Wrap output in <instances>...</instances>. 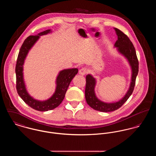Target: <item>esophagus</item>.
<instances>
[{"label": "esophagus", "instance_id": "1", "mask_svg": "<svg viewBox=\"0 0 156 156\" xmlns=\"http://www.w3.org/2000/svg\"><path fill=\"white\" fill-rule=\"evenodd\" d=\"M79 74H80L82 76H84L86 73V69L85 68H82L81 69L79 70Z\"/></svg>", "mask_w": 156, "mask_h": 156}]
</instances>
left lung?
I'll return each mask as SVG.
<instances>
[{"label": "left lung", "mask_w": 156, "mask_h": 156, "mask_svg": "<svg viewBox=\"0 0 156 156\" xmlns=\"http://www.w3.org/2000/svg\"><path fill=\"white\" fill-rule=\"evenodd\" d=\"M117 36V40L114 47L117 51L128 61L131 69V79L129 87L123 97L117 101L106 102L102 101L97 97L95 88L97 85V79L90 74L86 77L85 98L87 104L93 109L101 112H113L120 107L128 100L132 95L135 85V80L138 73L139 63L136 57L135 49L128 36L117 28H114Z\"/></svg>", "instance_id": "8db88e82"}]
</instances>
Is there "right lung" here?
I'll return each instance as SVG.
<instances>
[{"label":"right lung","instance_id":"right-lung-1","mask_svg":"<svg viewBox=\"0 0 156 156\" xmlns=\"http://www.w3.org/2000/svg\"><path fill=\"white\" fill-rule=\"evenodd\" d=\"M51 29L46 30L36 34L30 36L23 43L16 61L15 73L16 79V90L19 96L28 106L40 112H47L57 107L63 101L66 93L71 80L77 74L78 69H68L61 70L56 78L55 90L48 99L41 101L34 99L29 94L26 88L24 79V64L29 51L37 42L41 36L52 33Z\"/></svg>","mask_w":156,"mask_h":156}]
</instances>
